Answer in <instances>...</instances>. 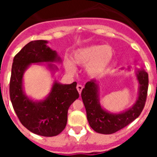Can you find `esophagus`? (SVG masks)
<instances>
[{
	"label": "esophagus",
	"instance_id": "obj_1",
	"mask_svg": "<svg viewBox=\"0 0 157 157\" xmlns=\"http://www.w3.org/2000/svg\"><path fill=\"white\" fill-rule=\"evenodd\" d=\"M82 89H83V86L82 85L77 86V90H78V93H79V94H81V92H82Z\"/></svg>",
	"mask_w": 157,
	"mask_h": 157
}]
</instances>
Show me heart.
<instances>
[{
    "mask_svg": "<svg viewBox=\"0 0 157 157\" xmlns=\"http://www.w3.org/2000/svg\"><path fill=\"white\" fill-rule=\"evenodd\" d=\"M114 56L113 49L109 45H92L78 48L73 52L72 61L65 58V66L69 72L76 71L73 62L80 66H86V71L89 76L97 78L101 76L109 68Z\"/></svg>",
    "mask_w": 157,
    "mask_h": 157,
    "instance_id": "heart-1",
    "label": "heart"
}]
</instances>
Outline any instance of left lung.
I'll return each mask as SVG.
<instances>
[{
	"mask_svg": "<svg viewBox=\"0 0 157 157\" xmlns=\"http://www.w3.org/2000/svg\"><path fill=\"white\" fill-rule=\"evenodd\" d=\"M130 67L129 66L127 70L130 71ZM135 75L139 84L138 98L130 108L119 113L109 112L101 105L98 81L93 79L86 83L81 96L86 111L87 120L94 131L103 134H113L130 124L140 116L146 101L149 76L143 68H136Z\"/></svg>",
	"mask_w": 157,
	"mask_h": 157,
	"instance_id": "8db88e82",
	"label": "left lung"
}]
</instances>
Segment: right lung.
Masks as SVG:
<instances>
[{
  "instance_id": "right-lung-1",
  "label": "right lung",
  "mask_w": 157,
  "mask_h": 157,
  "mask_svg": "<svg viewBox=\"0 0 157 157\" xmlns=\"http://www.w3.org/2000/svg\"><path fill=\"white\" fill-rule=\"evenodd\" d=\"M47 43L45 40L32 41L15 56L9 93L13 109L22 124L34 134L52 137L65 128L69 107L78 98L79 94L76 89V82L61 84L56 79L49 94L43 100L34 101L26 94L23 75L32 63L46 65L54 76L58 67L53 63H61L57 52L49 48Z\"/></svg>"
}]
</instances>
